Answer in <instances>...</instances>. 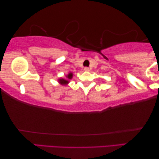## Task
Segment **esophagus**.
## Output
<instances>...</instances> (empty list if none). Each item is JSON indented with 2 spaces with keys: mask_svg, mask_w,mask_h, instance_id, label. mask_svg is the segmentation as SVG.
<instances>
[{
  "mask_svg": "<svg viewBox=\"0 0 159 159\" xmlns=\"http://www.w3.org/2000/svg\"><path fill=\"white\" fill-rule=\"evenodd\" d=\"M84 70V71H89V68L88 67H85Z\"/></svg>",
  "mask_w": 159,
  "mask_h": 159,
  "instance_id": "esophagus-1",
  "label": "esophagus"
}]
</instances>
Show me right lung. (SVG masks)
<instances>
[{"label":"right lung","instance_id":"right-lung-1","mask_svg":"<svg viewBox=\"0 0 159 159\" xmlns=\"http://www.w3.org/2000/svg\"><path fill=\"white\" fill-rule=\"evenodd\" d=\"M67 77L68 78V79H70V80L72 79V73L68 74V75H67ZM59 82L61 83V84H67V83H68V81H67V80H64V79H60L59 80Z\"/></svg>","mask_w":159,"mask_h":159}]
</instances>
